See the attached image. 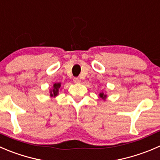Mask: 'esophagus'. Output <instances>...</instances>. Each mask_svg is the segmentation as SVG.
<instances>
[{
    "mask_svg": "<svg viewBox=\"0 0 160 160\" xmlns=\"http://www.w3.org/2000/svg\"><path fill=\"white\" fill-rule=\"evenodd\" d=\"M73 81L75 83H80V80L78 78V77H75V78L73 79Z\"/></svg>",
    "mask_w": 160,
    "mask_h": 160,
    "instance_id": "1",
    "label": "esophagus"
}]
</instances>
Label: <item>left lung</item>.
<instances>
[{
    "instance_id": "obj_1",
    "label": "left lung",
    "mask_w": 160,
    "mask_h": 160,
    "mask_svg": "<svg viewBox=\"0 0 160 160\" xmlns=\"http://www.w3.org/2000/svg\"><path fill=\"white\" fill-rule=\"evenodd\" d=\"M99 97H100L101 98L103 99V100H105V99L107 98V95L105 94H104L103 92H101L100 94H99Z\"/></svg>"
}]
</instances>
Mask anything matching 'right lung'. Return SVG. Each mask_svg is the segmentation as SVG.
I'll return each instance as SVG.
<instances>
[{"label":"right lung","instance_id":"add662e5","mask_svg":"<svg viewBox=\"0 0 160 160\" xmlns=\"http://www.w3.org/2000/svg\"><path fill=\"white\" fill-rule=\"evenodd\" d=\"M61 88V83H55L53 84V88L50 91L51 97H56L58 94V90Z\"/></svg>","mask_w":160,"mask_h":160}]
</instances>
